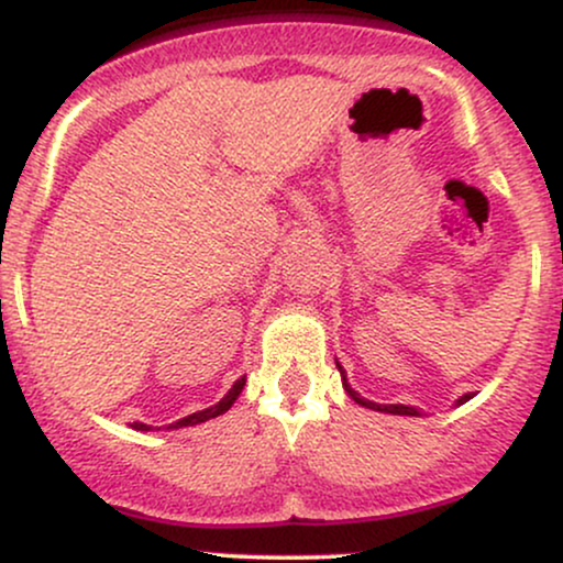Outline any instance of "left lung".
<instances>
[{"mask_svg": "<svg viewBox=\"0 0 563 563\" xmlns=\"http://www.w3.org/2000/svg\"><path fill=\"white\" fill-rule=\"evenodd\" d=\"M335 367H339V373H341V384H344V389H346V394L349 397L354 399V402L357 405H363V407H367V410H378V412H389V416H421V410H418V407H410V405H378V402H371V399H365V397H360L357 391L352 389V386H349V380H346V373H344V367H341V363L339 360H335ZM474 397V394H463L461 399H457L455 405H463V402H468V399Z\"/></svg>", "mask_w": 563, "mask_h": 563, "instance_id": "8db88e82", "label": "left lung"}]
</instances>
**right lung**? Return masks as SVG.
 Returning <instances> with one entry per match:
<instances>
[{
    "instance_id": "right-lung-1",
    "label": "right lung",
    "mask_w": 563,
    "mask_h": 563,
    "mask_svg": "<svg viewBox=\"0 0 563 563\" xmlns=\"http://www.w3.org/2000/svg\"><path fill=\"white\" fill-rule=\"evenodd\" d=\"M243 386H245V376H243V378H238L235 384H232V389H230L228 394H224V397L219 399L217 405L206 407V410H198V412H192V416H187V418H179V421L169 423V426H166V429H183V426H196V423H206V421H211V418L222 416V412H228L230 407H232V402H235V399L241 397ZM132 429H137V431H151L153 426H147V423H132Z\"/></svg>"
}]
</instances>
